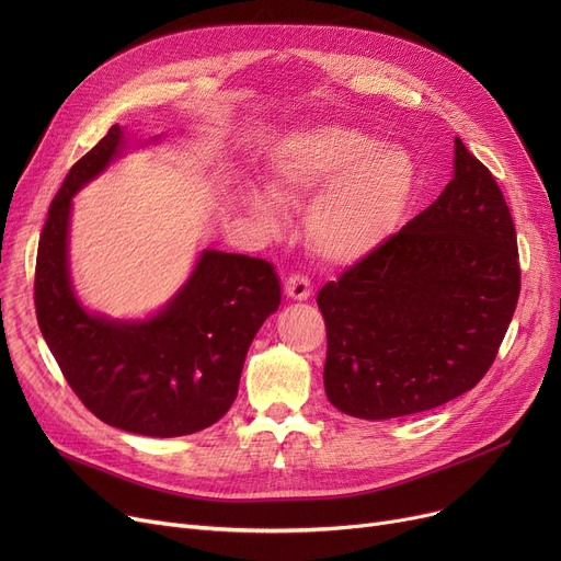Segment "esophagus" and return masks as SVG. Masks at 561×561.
<instances>
[{
	"mask_svg": "<svg viewBox=\"0 0 561 561\" xmlns=\"http://www.w3.org/2000/svg\"><path fill=\"white\" fill-rule=\"evenodd\" d=\"M284 290H286V296H288L290 300H298V302L311 298V284H309V279L302 277V275H290V277L284 282Z\"/></svg>",
	"mask_w": 561,
	"mask_h": 561,
	"instance_id": "obj_1",
	"label": "esophagus"
}]
</instances>
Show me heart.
<instances>
[{
	"instance_id": "obj_1",
	"label": "heart",
	"mask_w": 561,
	"mask_h": 561,
	"mask_svg": "<svg viewBox=\"0 0 561 561\" xmlns=\"http://www.w3.org/2000/svg\"><path fill=\"white\" fill-rule=\"evenodd\" d=\"M416 188L404 150L381 147L347 127L288 134L271 157L265 191L243 195L248 214L268 233L284 225L279 204L317 195L307 214L309 250L332 268H352L389 243Z\"/></svg>"
}]
</instances>
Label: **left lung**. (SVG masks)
<instances>
[{
  "label": "left lung",
  "mask_w": 561,
  "mask_h": 561,
  "mask_svg": "<svg viewBox=\"0 0 561 561\" xmlns=\"http://www.w3.org/2000/svg\"><path fill=\"white\" fill-rule=\"evenodd\" d=\"M518 290L510 206L455 138V174L438 199L318 293L328 400L385 421L459 398L491 368Z\"/></svg>",
  "instance_id": "left-lung-1"
}]
</instances>
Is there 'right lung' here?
<instances>
[{
  "mask_svg": "<svg viewBox=\"0 0 561 561\" xmlns=\"http://www.w3.org/2000/svg\"><path fill=\"white\" fill-rule=\"evenodd\" d=\"M127 147L125 129L113 125L58 188L38 243L36 316L68 385L100 421L142 436H184L227 414L248 350L277 311L282 288L273 263L209 248L152 316L88 311L70 277L72 197Z\"/></svg>",
  "mask_w": 561,
  "mask_h": 561,
  "instance_id": "right-lung-1",
  "label": "right lung"
}]
</instances>
